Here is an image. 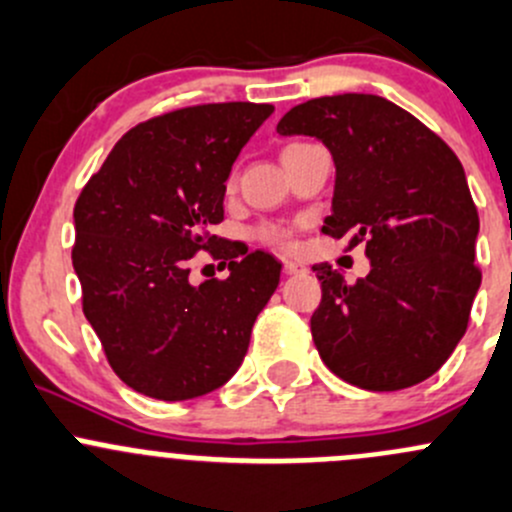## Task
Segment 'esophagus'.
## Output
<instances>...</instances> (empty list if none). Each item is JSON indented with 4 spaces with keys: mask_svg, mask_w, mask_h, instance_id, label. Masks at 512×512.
Listing matches in <instances>:
<instances>
[{
    "mask_svg": "<svg viewBox=\"0 0 512 512\" xmlns=\"http://www.w3.org/2000/svg\"><path fill=\"white\" fill-rule=\"evenodd\" d=\"M283 273H288V276H298V273H306V266L298 261H283Z\"/></svg>",
    "mask_w": 512,
    "mask_h": 512,
    "instance_id": "obj_1",
    "label": "esophagus"
}]
</instances>
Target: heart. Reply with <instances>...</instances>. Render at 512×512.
<instances>
[{"label": "heart", "instance_id": "1", "mask_svg": "<svg viewBox=\"0 0 512 512\" xmlns=\"http://www.w3.org/2000/svg\"><path fill=\"white\" fill-rule=\"evenodd\" d=\"M258 236H261L263 241H268V244H286V231L278 229V226H263L261 231H258Z\"/></svg>", "mask_w": 512, "mask_h": 512}]
</instances>
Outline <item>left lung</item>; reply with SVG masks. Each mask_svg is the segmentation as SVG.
I'll use <instances>...</instances> for the list:
<instances>
[{"label": "left lung", "mask_w": 512, "mask_h": 512, "mask_svg": "<svg viewBox=\"0 0 512 512\" xmlns=\"http://www.w3.org/2000/svg\"><path fill=\"white\" fill-rule=\"evenodd\" d=\"M281 136H316L336 164L323 234L366 241L371 273L346 283L316 263L321 303L311 333L323 363L366 391H401L433 376L468 328L480 288L478 209L463 164L406 109L376 94L293 106Z\"/></svg>", "instance_id": "1"}]
</instances>
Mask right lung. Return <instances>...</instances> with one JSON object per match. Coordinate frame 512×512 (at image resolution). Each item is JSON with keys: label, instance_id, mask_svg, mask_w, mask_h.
Here are the masks:
<instances>
[{"label": "right lung", "instance_id": "obj_1", "mask_svg": "<svg viewBox=\"0 0 512 512\" xmlns=\"http://www.w3.org/2000/svg\"><path fill=\"white\" fill-rule=\"evenodd\" d=\"M271 104L226 101L154 116L126 131L74 206L72 263L86 321L116 376L159 401L224 386L249 351L281 263L226 256L229 278L189 281L201 249L224 256L226 179Z\"/></svg>", "mask_w": 512, "mask_h": 512}]
</instances>
